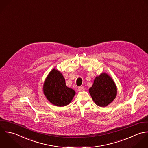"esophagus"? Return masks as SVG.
<instances>
[{
    "label": "esophagus",
    "mask_w": 148,
    "mask_h": 148,
    "mask_svg": "<svg viewBox=\"0 0 148 148\" xmlns=\"http://www.w3.org/2000/svg\"><path fill=\"white\" fill-rule=\"evenodd\" d=\"M78 91H84V90H85V88L84 87H78Z\"/></svg>",
    "instance_id": "34e87169"
}]
</instances>
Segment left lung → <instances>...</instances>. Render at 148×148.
Returning <instances> with one entry per match:
<instances>
[{
  "label": "left lung",
  "instance_id": "left-lung-1",
  "mask_svg": "<svg viewBox=\"0 0 148 148\" xmlns=\"http://www.w3.org/2000/svg\"><path fill=\"white\" fill-rule=\"evenodd\" d=\"M89 93L97 105L105 107L115 99L117 89L113 79L103 73L95 77L93 85L89 89Z\"/></svg>",
  "mask_w": 148,
  "mask_h": 148
}]
</instances>
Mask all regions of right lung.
Here are the masks:
<instances>
[{
	"mask_svg": "<svg viewBox=\"0 0 148 148\" xmlns=\"http://www.w3.org/2000/svg\"><path fill=\"white\" fill-rule=\"evenodd\" d=\"M43 91L46 98L54 105L64 106L72 101L75 92L67 87L62 74L53 69L46 78Z\"/></svg>",
	"mask_w": 148,
	"mask_h": 148,
	"instance_id": "obj_1",
	"label": "right lung"
}]
</instances>
